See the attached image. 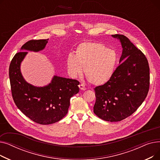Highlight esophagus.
I'll return each mask as SVG.
<instances>
[{
	"label": "esophagus",
	"instance_id": "34e87169",
	"mask_svg": "<svg viewBox=\"0 0 160 160\" xmlns=\"http://www.w3.org/2000/svg\"><path fill=\"white\" fill-rule=\"evenodd\" d=\"M78 87H79L80 89V90H82V91H84V90L86 89V88L84 86V85H83V84H80V85L78 86Z\"/></svg>",
	"mask_w": 160,
	"mask_h": 160
}]
</instances>
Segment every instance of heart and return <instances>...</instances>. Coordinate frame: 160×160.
Here are the masks:
<instances>
[{"label":"heart","instance_id":"heart-1","mask_svg":"<svg viewBox=\"0 0 160 160\" xmlns=\"http://www.w3.org/2000/svg\"><path fill=\"white\" fill-rule=\"evenodd\" d=\"M117 63V54L113 50L98 42H84L76 48L75 55L69 54L66 63L73 77L84 73L93 85H103L110 80Z\"/></svg>","mask_w":160,"mask_h":160}]
</instances>
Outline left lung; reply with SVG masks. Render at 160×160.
I'll use <instances>...</instances> for the list:
<instances>
[{"instance_id":"1","label":"left lung","mask_w":160,"mask_h":160,"mask_svg":"<svg viewBox=\"0 0 160 160\" xmlns=\"http://www.w3.org/2000/svg\"><path fill=\"white\" fill-rule=\"evenodd\" d=\"M122 48L120 65L112 78L96 87L93 112L106 121H121L130 116L143 102L149 89L147 59L130 39L123 35H112Z\"/></svg>"}]
</instances>
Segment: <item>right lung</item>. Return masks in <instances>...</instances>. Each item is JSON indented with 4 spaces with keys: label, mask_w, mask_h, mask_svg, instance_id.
<instances>
[{
    "label": "right lung",
    "mask_w": 160,
    "mask_h": 160,
    "mask_svg": "<svg viewBox=\"0 0 160 160\" xmlns=\"http://www.w3.org/2000/svg\"><path fill=\"white\" fill-rule=\"evenodd\" d=\"M48 39L30 40L24 44L20 52L13 58L9 69L12 97L19 110L32 121L40 124H50L67 115L70 99L79 92V82L54 75L47 86L38 87L23 78L21 64L26 51L43 50Z\"/></svg>",
    "instance_id": "right-lung-1"
}]
</instances>
